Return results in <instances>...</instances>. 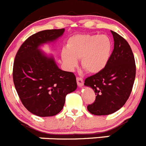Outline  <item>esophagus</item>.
I'll list each match as a JSON object with an SVG mask.
<instances>
[{
    "label": "esophagus",
    "instance_id": "1",
    "mask_svg": "<svg viewBox=\"0 0 146 146\" xmlns=\"http://www.w3.org/2000/svg\"><path fill=\"white\" fill-rule=\"evenodd\" d=\"M76 81H77V84H78V87H82V86H83L84 84L83 78H81V77H77Z\"/></svg>",
    "mask_w": 146,
    "mask_h": 146
}]
</instances>
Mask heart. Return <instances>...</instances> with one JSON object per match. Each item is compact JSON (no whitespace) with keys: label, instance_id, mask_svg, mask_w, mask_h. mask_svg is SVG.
Here are the masks:
<instances>
[{"label":"heart","instance_id":"obj_1","mask_svg":"<svg viewBox=\"0 0 146 146\" xmlns=\"http://www.w3.org/2000/svg\"><path fill=\"white\" fill-rule=\"evenodd\" d=\"M112 50V42L105 35H78L68 40L61 54L64 66L73 70L81 59L82 68L88 73H98L108 64Z\"/></svg>","mask_w":146,"mask_h":146}]
</instances>
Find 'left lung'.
Returning <instances> with one entry per match:
<instances>
[{
	"mask_svg": "<svg viewBox=\"0 0 146 146\" xmlns=\"http://www.w3.org/2000/svg\"><path fill=\"white\" fill-rule=\"evenodd\" d=\"M114 50L106 68L87 77L84 85L92 88L96 95L94 103L87 110L95 115H107L120 110L131 94L136 65L131 47L123 37L111 31Z\"/></svg>",
	"mask_w": 146,
	"mask_h": 146,
	"instance_id": "obj_1",
	"label": "left lung"
}]
</instances>
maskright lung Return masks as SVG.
Masks as SVG:
<instances>
[{
	"label": "right lung",
	"instance_id": "1",
	"mask_svg": "<svg viewBox=\"0 0 146 146\" xmlns=\"http://www.w3.org/2000/svg\"><path fill=\"white\" fill-rule=\"evenodd\" d=\"M64 29L39 31L29 36L19 48L13 66V81L23 106L40 117L57 115L65 97L76 90V76L58 68L53 56L39 47L55 41Z\"/></svg>",
	"mask_w": 146,
	"mask_h": 146
}]
</instances>
